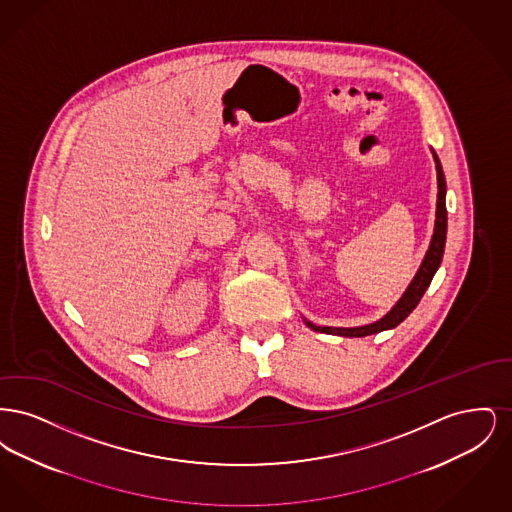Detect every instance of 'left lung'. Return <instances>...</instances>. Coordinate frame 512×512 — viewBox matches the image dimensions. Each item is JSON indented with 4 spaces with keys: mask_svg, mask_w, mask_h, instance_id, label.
Returning <instances> with one entry per match:
<instances>
[{
    "mask_svg": "<svg viewBox=\"0 0 512 512\" xmlns=\"http://www.w3.org/2000/svg\"><path fill=\"white\" fill-rule=\"evenodd\" d=\"M436 159V169H438V209H436V228H434V236L428 247V253L422 261V265L418 268L413 282L409 284L407 292L403 293V297L397 301V305L391 309L390 313L384 318H380L374 324H366L359 328H330V326H317L307 322L315 332L322 334H334V336H345V338H365L370 334H378L382 330H390L395 328L397 324H401L405 318L413 313L414 307L418 305V301L422 299V295L426 292V288L430 286L436 270H438L441 257H443V249H445V236H447V207H445V176L441 171V163H439L438 155L434 153Z\"/></svg>",
    "mask_w": 512,
    "mask_h": 512,
    "instance_id": "8db88e82",
    "label": "left lung"
}]
</instances>
